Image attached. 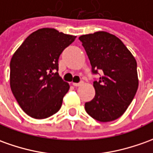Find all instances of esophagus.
<instances>
[{"label":"esophagus","instance_id":"1","mask_svg":"<svg viewBox=\"0 0 153 153\" xmlns=\"http://www.w3.org/2000/svg\"><path fill=\"white\" fill-rule=\"evenodd\" d=\"M82 83H83L82 82H78V83L73 82V83H72V85H73L74 87H79V86H81V85H82Z\"/></svg>","mask_w":153,"mask_h":153}]
</instances>
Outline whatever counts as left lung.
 I'll return each mask as SVG.
<instances>
[{
	"label": "left lung",
	"instance_id": "left-lung-1",
	"mask_svg": "<svg viewBox=\"0 0 153 153\" xmlns=\"http://www.w3.org/2000/svg\"><path fill=\"white\" fill-rule=\"evenodd\" d=\"M79 40L90 60L92 74L102 71L94 81V98L85 103L92 118L107 123L119 118L134 98L138 87L137 62L116 36L106 31L81 36Z\"/></svg>",
	"mask_w": 153,
	"mask_h": 153
}]
</instances>
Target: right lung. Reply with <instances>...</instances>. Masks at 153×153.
Instances as JSON below:
<instances>
[{
  "mask_svg": "<svg viewBox=\"0 0 153 153\" xmlns=\"http://www.w3.org/2000/svg\"><path fill=\"white\" fill-rule=\"evenodd\" d=\"M76 39L53 28H42L27 36L10 63V85L26 114L44 119L56 113L70 86L58 74V60Z\"/></svg>",
  "mask_w": 153,
  "mask_h": 153,
  "instance_id": "obj_1",
  "label": "right lung"
}]
</instances>
